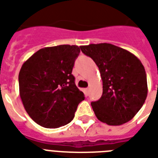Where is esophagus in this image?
<instances>
[{"mask_svg": "<svg viewBox=\"0 0 158 158\" xmlns=\"http://www.w3.org/2000/svg\"><path fill=\"white\" fill-rule=\"evenodd\" d=\"M85 94H86V95H89V88L85 89Z\"/></svg>", "mask_w": 158, "mask_h": 158, "instance_id": "1", "label": "esophagus"}]
</instances>
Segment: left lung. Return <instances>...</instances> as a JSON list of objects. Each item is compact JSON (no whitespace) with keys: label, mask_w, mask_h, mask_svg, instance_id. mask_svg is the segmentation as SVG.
<instances>
[{"label":"left lung","mask_w":158,"mask_h":158,"mask_svg":"<svg viewBox=\"0 0 158 158\" xmlns=\"http://www.w3.org/2000/svg\"><path fill=\"white\" fill-rule=\"evenodd\" d=\"M100 70L103 94L91 102L98 120L110 126L131 121L143 106L148 95L144 66L134 54L110 43L80 46Z\"/></svg>","instance_id":"left-lung-1"}]
</instances>
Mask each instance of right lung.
<instances>
[{
	"label": "right lung",
	"instance_id": "1",
	"mask_svg": "<svg viewBox=\"0 0 158 158\" xmlns=\"http://www.w3.org/2000/svg\"><path fill=\"white\" fill-rule=\"evenodd\" d=\"M76 45H58L38 50L20 70V97L29 116L39 126L58 128L69 123L85 94L72 74L80 52Z\"/></svg>",
	"mask_w": 158,
	"mask_h": 158
}]
</instances>
